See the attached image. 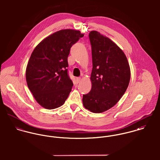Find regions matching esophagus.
<instances>
[{
  "mask_svg": "<svg viewBox=\"0 0 160 160\" xmlns=\"http://www.w3.org/2000/svg\"><path fill=\"white\" fill-rule=\"evenodd\" d=\"M76 81H77V82L78 83H79L81 81V78H79V77H78V78H76Z\"/></svg>",
  "mask_w": 160,
  "mask_h": 160,
  "instance_id": "obj_1",
  "label": "esophagus"
}]
</instances>
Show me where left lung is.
Returning a JSON list of instances; mask_svg holds the SVG:
<instances>
[{
  "label": "left lung",
  "mask_w": 160,
  "mask_h": 160,
  "mask_svg": "<svg viewBox=\"0 0 160 160\" xmlns=\"http://www.w3.org/2000/svg\"><path fill=\"white\" fill-rule=\"evenodd\" d=\"M92 70L91 91L83 95L84 107L92 113H102L114 106L126 91L130 67L123 51L108 38L96 31L89 34Z\"/></svg>",
  "instance_id": "8db88e82"
}]
</instances>
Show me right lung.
<instances>
[{
  "label": "right lung",
  "mask_w": 160,
  "mask_h": 160,
  "mask_svg": "<svg viewBox=\"0 0 160 160\" xmlns=\"http://www.w3.org/2000/svg\"><path fill=\"white\" fill-rule=\"evenodd\" d=\"M79 31L62 29L35 47L26 69L28 87L42 107L52 110L63 105L73 86L68 74L70 48L80 38Z\"/></svg>",
  "instance_id": "add662e5"
}]
</instances>
